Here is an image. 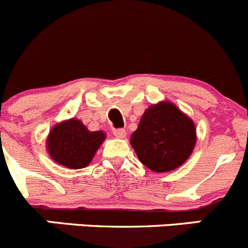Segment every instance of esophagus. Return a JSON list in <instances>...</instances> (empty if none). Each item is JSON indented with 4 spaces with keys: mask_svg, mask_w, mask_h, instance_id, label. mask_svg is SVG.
<instances>
[{
    "mask_svg": "<svg viewBox=\"0 0 248 248\" xmlns=\"http://www.w3.org/2000/svg\"><path fill=\"white\" fill-rule=\"evenodd\" d=\"M113 134L117 139H124V137H126V131L124 129H114Z\"/></svg>",
    "mask_w": 248,
    "mask_h": 248,
    "instance_id": "34e87169",
    "label": "esophagus"
}]
</instances>
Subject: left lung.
Here are the masks:
<instances>
[{
    "label": "left lung",
    "mask_w": 248,
    "mask_h": 248,
    "mask_svg": "<svg viewBox=\"0 0 248 248\" xmlns=\"http://www.w3.org/2000/svg\"><path fill=\"white\" fill-rule=\"evenodd\" d=\"M130 143L149 170L169 172L183 165L193 153L197 127L176 105L160 101L144 111Z\"/></svg>",
    "instance_id": "obj_1"
}]
</instances>
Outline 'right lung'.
Here are the masks:
<instances>
[{"label": "right lung", "mask_w": 248, "mask_h": 248, "mask_svg": "<svg viewBox=\"0 0 248 248\" xmlns=\"http://www.w3.org/2000/svg\"><path fill=\"white\" fill-rule=\"evenodd\" d=\"M106 139L102 130L90 131L79 119L55 124L46 137V152L59 165L67 169L87 168Z\"/></svg>", "instance_id": "add662e5"}]
</instances>
